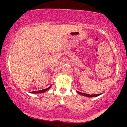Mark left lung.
<instances>
[{
  "instance_id": "8db88e82",
  "label": "left lung",
  "mask_w": 127,
  "mask_h": 127,
  "mask_svg": "<svg viewBox=\"0 0 127 127\" xmlns=\"http://www.w3.org/2000/svg\"><path fill=\"white\" fill-rule=\"evenodd\" d=\"M79 94L80 95H84L86 96V97H97V96H98L100 95H101V94H91V95H90V94H85V93H80V92L77 91Z\"/></svg>"
}]
</instances>
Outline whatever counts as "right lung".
Here are the masks:
<instances>
[{
	"label": "right lung",
	"instance_id": "add662e5",
	"mask_svg": "<svg viewBox=\"0 0 127 127\" xmlns=\"http://www.w3.org/2000/svg\"><path fill=\"white\" fill-rule=\"evenodd\" d=\"M51 86H50V87H49V88H46V89H44V90H39V91H32V92H31V93H34V94H36V93H45V91H47V90H48L49 89L51 88Z\"/></svg>",
	"mask_w": 127,
	"mask_h": 127
}]
</instances>
